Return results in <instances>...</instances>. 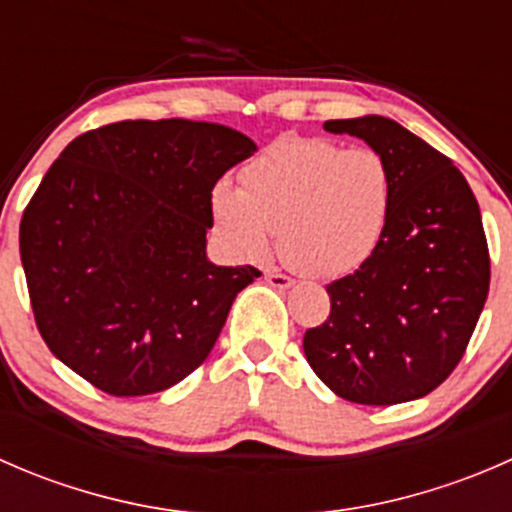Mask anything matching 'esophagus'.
Listing matches in <instances>:
<instances>
[{"label": "esophagus", "mask_w": 512, "mask_h": 512, "mask_svg": "<svg viewBox=\"0 0 512 512\" xmlns=\"http://www.w3.org/2000/svg\"><path fill=\"white\" fill-rule=\"evenodd\" d=\"M265 282H267V285H270V287H275V289H287V287L294 285L292 277L282 275V272H272V270L265 272Z\"/></svg>", "instance_id": "esophagus-1"}]
</instances>
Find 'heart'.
<instances>
[{"mask_svg": "<svg viewBox=\"0 0 512 512\" xmlns=\"http://www.w3.org/2000/svg\"><path fill=\"white\" fill-rule=\"evenodd\" d=\"M394 180L374 148L327 138H282L242 170V188L220 180L213 220L240 260H255L280 232V255L309 277H339L364 265L391 215Z\"/></svg>", "mask_w": 512, "mask_h": 512, "instance_id": "1", "label": "heart"}]
</instances>
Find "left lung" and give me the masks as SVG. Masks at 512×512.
I'll use <instances>...</instances> for the list:
<instances>
[{
	"label": "left lung",
	"mask_w": 512,
	"mask_h": 512,
	"mask_svg": "<svg viewBox=\"0 0 512 512\" xmlns=\"http://www.w3.org/2000/svg\"><path fill=\"white\" fill-rule=\"evenodd\" d=\"M386 158L394 180L379 245L327 285V322L304 332L314 374L342 399H421L466 354L490 287L488 240L471 185L451 158L384 116L324 123Z\"/></svg>",
	"instance_id": "1"
}]
</instances>
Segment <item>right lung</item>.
I'll return each mask as SVG.
<instances>
[{"label": "right lung", "instance_id": "add662e5", "mask_svg": "<svg viewBox=\"0 0 512 512\" xmlns=\"http://www.w3.org/2000/svg\"><path fill=\"white\" fill-rule=\"evenodd\" d=\"M257 151L220 123L118 121L81 133L24 208L19 252L56 359L111 396L193 374L260 270L205 257L213 188Z\"/></svg>", "mask_w": 512, "mask_h": 512}]
</instances>
